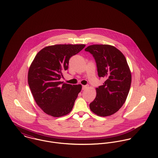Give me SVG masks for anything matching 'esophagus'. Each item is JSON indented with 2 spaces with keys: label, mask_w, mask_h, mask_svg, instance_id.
I'll use <instances>...</instances> for the list:
<instances>
[{
  "label": "esophagus",
  "mask_w": 158,
  "mask_h": 158,
  "mask_svg": "<svg viewBox=\"0 0 158 158\" xmlns=\"http://www.w3.org/2000/svg\"><path fill=\"white\" fill-rule=\"evenodd\" d=\"M88 85H83V86H82V89H83V90H85L86 89L88 88Z\"/></svg>",
  "instance_id": "34e87169"
}]
</instances>
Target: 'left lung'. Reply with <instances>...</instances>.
Segmentation results:
<instances>
[{
  "mask_svg": "<svg viewBox=\"0 0 158 158\" xmlns=\"http://www.w3.org/2000/svg\"><path fill=\"white\" fill-rule=\"evenodd\" d=\"M85 50L94 58L98 77L106 80L96 88L97 95L89 105L90 110L99 116L111 115L124 104L130 89L131 74L127 60L112 45H91Z\"/></svg>",
  "mask_w": 158,
  "mask_h": 158,
  "instance_id": "left-lung-1",
  "label": "left lung"
}]
</instances>
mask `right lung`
Instances as JSON below:
<instances>
[{
  "mask_svg": "<svg viewBox=\"0 0 158 158\" xmlns=\"http://www.w3.org/2000/svg\"><path fill=\"white\" fill-rule=\"evenodd\" d=\"M85 44L48 46L36 55L28 73V83L34 99L44 113L55 117L70 113L81 85L60 81L68 70L70 58L79 53Z\"/></svg>",
  "mask_w": 158,
  "mask_h": 158,
  "instance_id": "add662e5",
  "label": "right lung"
}]
</instances>
